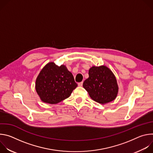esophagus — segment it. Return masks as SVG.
I'll return each mask as SVG.
<instances>
[{
  "label": "esophagus",
  "instance_id": "34e87169",
  "mask_svg": "<svg viewBox=\"0 0 153 153\" xmlns=\"http://www.w3.org/2000/svg\"><path fill=\"white\" fill-rule=\"evenodd\" d=\"M82 85H83V82H81L78 83V86H82Z\"/></svg>",
  "mask_w": 153,
  "mask_h": 153
}]
</instances>
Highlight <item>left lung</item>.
Returning a JSON list of instances; mask_svg holds the SVG:
<instances>
[{
  "label": "left lung",
  "mask_w": 153,
  "mask_h": 153,
  "mask_svg": "<svg viewBox=\"0 0 153 153\" xmlns=\"http://www.w3.org/2000/svg\"><path fill=\"white\" fill-rule=\"evenodd\" d=\"M89 77L83 83V88L94 101L104 104L115 99L118 93L116 79L105 66L93 67L88 71Z\"/></svg>",
  "instance_id": "left-lung-1"
}]
</instances>
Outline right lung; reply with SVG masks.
Instances as JSON below:
<instances>
[{"instance_id": "1", "label": "right lung", "mask_w": 153, "mask_h": 153, "mask_svg": "<svg viewBox=\"0 0 153 153\" xmlns=\"http://www.w3.org/2000/svg\"><path fill=\"white\" fill-rule=\"evenodd\" d=\"M77 86L74 77L65 65L58 67L48 63L39 74L36 90L41 100L50 104L57 103L68 98Z\"/></svg>"}]
</instances>
